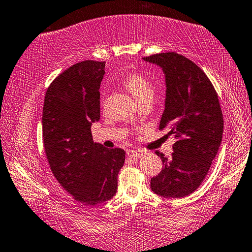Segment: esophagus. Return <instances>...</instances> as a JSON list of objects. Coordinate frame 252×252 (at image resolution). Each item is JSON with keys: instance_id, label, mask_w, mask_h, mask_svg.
<instances>
[{"instance_id": "esophagus-1", "label": "esophagus", "mask_w": 252, "mask_h": 252, "mask_svg": "<svg viewBox=\"0 0 252 252\" xmlns=\"http://www.w3.org/2000/svg\"><path fill=\"white\" fill-rule=\"evenodd\" d=\"M142 151H138V150H128L127 151V156L129 158H138L142 157Z\"/></svg>"}]
</instances>
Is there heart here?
Returning <instances> with one entry per match:
<instances>
[{
    "instance_id": "1",
    "label": "heart",
    "mask_w": 252,
    "mask_h": 252,
    "mask_svg": "<svg viewBox=\"0 0 252 252\" xmlns=\"http://www.w3.org/2000/svg\"><path fill=\"white\" fill-rule=\"evenodd\" d=\"M125 87L139 103L144 100L153 99L154 87L146 77L138 74H130L125 79Z\"/></svg>"
}]
</instances>
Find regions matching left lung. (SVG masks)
Instances as JSON below:
<instances>
[{"label": "left lung", "mask_w": 252, "mask_h": 252, "mask_svg": "<svg viewBox=\"0 0 252 252\" xmlns=\"http://www.w3.org/2000/svg\"><path fill=\"white\" fill-rule=\"evenodd\" d=\"M165 74V107L160 129L175 134L171 158H161V172L151 179V189L163 197L181 198L202 185L222 142L223 115L219 95L204 71L175 52L143 59Z\"/></svg>", "instance_id": "1"}]
</instances>
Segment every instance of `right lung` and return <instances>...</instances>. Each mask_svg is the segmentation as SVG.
<instances>
[{
	"instance_id": "right-lung-1",
	"label": "right lung",
	"mask_w": 252,
	"mask_h": 252,
	"mask_svg": "<svg viewBox=\"0 0 252 252\" xmlns=\"http://www.w3.org/2000/svg\"><path fill=\"white\" fill-rule=\"evenodd\" d=\"M104 62L72 65L50 83L42 108V141L54 177L77 202L101 204L117 191L125 162L123 149L94 143L92 123L100 119Z\"/></svg>"
}]
</instances>
